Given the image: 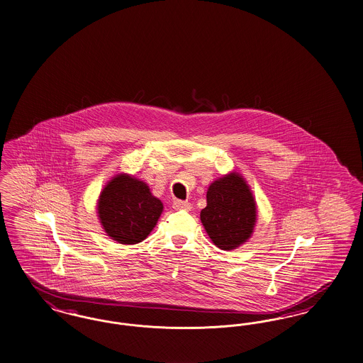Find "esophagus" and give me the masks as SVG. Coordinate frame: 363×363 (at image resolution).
I'll use <instances>...</instances> for the list:
<instances>
[{
	"mask_svg": "<svg viewBox=\"0 0 363 363\" xmlns=\"http://www.w3.org/2000/svg\"><path fill=\"white\" fill-rule=\"evenodd\" d=\"M174 210H184V211H189L191 210V203L184 202V201H174Z\"/></svg>",
	"mask_w": 363,
	"mask_h": 363,
	"instance_id": "1",
	"label": "esophagus"
}]
</instances>
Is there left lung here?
Returning <instances> with one entry per match:
<instances>
[{
  "instance_id": "obj_1",
  "label": "left lung",
  "mask_w": 363,
  "mask_h": 363,
  "mask_svg": "<svg viewBox=\"0 0 363 363\" xmlns=\"http://www.w3.org/2000/svg\"><path fill=\"white\" fill-rule=\"evenodd\" d=\"M206 198L201 221L220 250H236L252 236L256 202L242 176L232 172L217 179L210 184Z\"/></svg>"
}]
</instances>
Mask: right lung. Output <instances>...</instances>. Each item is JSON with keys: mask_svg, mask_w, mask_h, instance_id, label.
<instances>
[{"mask_svg": "<svg viewBox=\"0 0 363 363\" xmlns=\"http://www.w3.org/2000/svg\"><path fill=\"white\" fill-rule=\"evenodd\" d=\"M162 208L146 183L127 174L112 177L97 202L99 220L107 236L126 245L138 244L150 235Z\"/></svg>", "mask_w": 363, "mask_h": 363, "instance_id": "1", "label": "right lung"}]
</instances>
